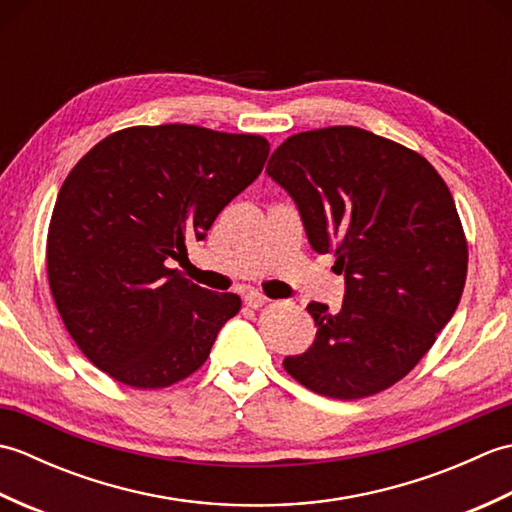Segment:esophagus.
<instances>
[{
  "label": "esophagus",
  "instance_id": "obj_1",
  "mask_svg": "<svg viewBox=\"0 0 512 512\" xmlns=\"http://www.w3.org/2000/svg\"><path fill=\"white\" fill-rule=\"evenodd\" d=\"M244 303H246V306L248 308H262V306H266V303H268V299L264 297V295H259V292H248V295L244 297Z\"/></svg>",
  "mask_w": 512,
  "mask_h": 512
}]
</instances>
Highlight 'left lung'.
Masks as SVG:
<instances>
[{"instance_id": "left-lung-1", "label": "left lung", "mask_w": 512, "mask_h": 512, "mask_svg": "<svg viewBox=\"0 0 512 512\" xmlns=\"http://www.w3.org/2000/svg\"><path fill=\"white\" fill-rule=\"evenodd\" d=\"M266 171L295 200L310 246L345 275L341 310L310 303L317 339L284 369L336 400L398 383L464 290L469 246L447 182L418 151L347 125L286 138Z\"/></svg>"}]
</instances>
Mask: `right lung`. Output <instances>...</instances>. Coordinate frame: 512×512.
Here are the masks:
<instances>
[{
	"instance_id": "obj_1",
	"label": "right lung",
	"mask_w": 512,
	"mask_h": 512,
	"mask_svg": "<svg viewBox=\"0 0 512 512\" xmlns=\"http://www.w3.org/2000/svg\"><path fill=\"white\" fill-rule=\"evenodd\" d=\"M264 136L198 125L127 127L68 173L48 228L57 310L79 350L107 376L160 389L204 365L242 308L169 268L264 169Z\"/></svg>"
}]
</instances>
